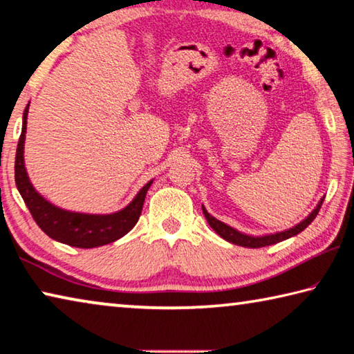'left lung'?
Listing matches in <instances>:
<instances>
[{
	"label": "left lung",
	"mask_w": 354,
	"mask_h": 354,
	"mask_svg": "<svg viewBox=\"0 0 354 354\" xmlns=\"http://www.w3.org/2000/svg\"><path fill=\"white\" fill-rule=\"evenodd\" d=\"M323 201H324V198L320 202H318V205L314 208V210H312L310 215L306 219H303V221H301L299 224L295 225V227L288 229V230L276 232V234L262 235V236H252V235L241 234V232H239L234 227H230V225L218 221L216 218H213L210 213L205 210L204 205H202V212H204V215L207 218L208 224H210V227L215 230L219 236H223L225 241L234 243V245H239V246H245V248H263V246H270V245H274V243H279V241L290 239V236H295V235H298L299 232H303L312 221H314L315 216L318 215Z\"/></svg>",
	"instance_id": "obj_1"
}]
</instances>
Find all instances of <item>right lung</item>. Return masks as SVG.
I'll list each match as a JSON object with an SVG mask.
<instances>
[{
	"mask_svg": "<svg viewBox=\"0 0 354 354\" xmlns=\"http://www.w3.org/2000/svg\"><path fill=\"white\" fill-rule=\"evenodd\" d=\"M28 108H30V105L25 108V113H23L21 135L19 139V146H17L15 185L26 207L30 208L34 221L50 239L75 248H97L122 239L125 234H129L135 227L139 216H141L144 199H146L147 189L153 180L144 185L135 196V199L125 208L115 213H109V215H89V213L68 212L53 205L34 189L25 167L23 150H25Z\"/></svg>",
	"mask_w": 354,
	"mask_h": 354,
	"instance_id": "add662e5",
	"label": "right lung"
}]
</instances>
